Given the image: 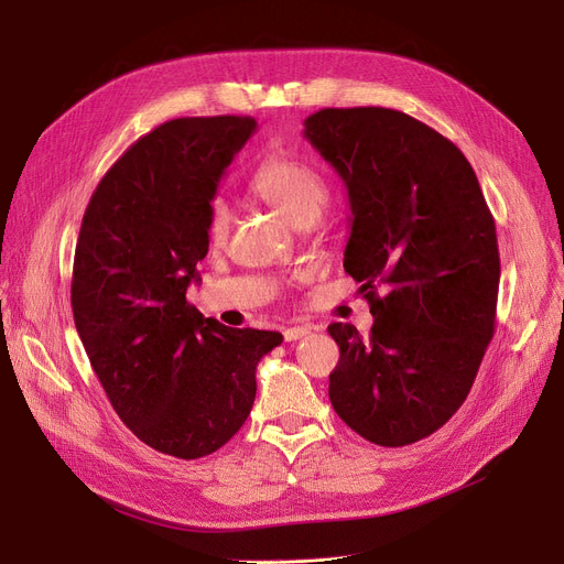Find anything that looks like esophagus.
Wrapping results in <instances>:
<instances>
[{
	"instance_id": "1",
	"label": "esophagus",
	"mask_w": 564,
	"mask_h": 564,
	"mask_svg": "<svg viewBox=\"0 0 564 564\" xmlns=\"http://www.w3.org/2000/svg\"><path fill=\"white\" fill-rule=\"evenodd\" d=\"M308 334H311V327H290V329L283 332V338L288 343H292V340H300V338H304Z\"/></svg>"
}]
</instances>
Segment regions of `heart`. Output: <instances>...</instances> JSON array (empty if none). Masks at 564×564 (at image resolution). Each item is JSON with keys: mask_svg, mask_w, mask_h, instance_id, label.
Wrapping results in <instances>:
<instances>
[{"mask_svg": "<svg viewBox=\"0 0 564 564\" xmlns=\"http://www.w3.org/2000/svg\"><path fill=\"white\" fill-rule=\"evenodd\" d=\"M251 189L270 200L294 226L317 221L329 205L332 192L324 175L308 162L276 153L260 162L251 175ZM232 224L230 203L224 196H213L205 210V235L213 245H221Z\"/></svg>", "mask_w": 564, "mask_h": 564, "instance_id": "heart-1", "label": "heart"}]
</instances>
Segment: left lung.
Returning a JSON list of instances; mask_svg holds the SVG:
<instances>
[{"instance_id":"1","label":"left lung","mask_w":564,"mask_h":564,"mask_svg":"<svg viewBox=\"0 0 564 564\" xmlns=\"http://www.w3.org/2000/svg\"><path fill=\"white\" fill-rule=\"evenodd\" d=\"M304 126L347 187L343 267L375 317L368 338L329 324L340 347L329 400L364 438L409 446L464 404L494 338L496 224L464 153L409 113L329 107Z\"/></svg>"}]
</instances>
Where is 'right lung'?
<instances>
[{"mask_svg": "<svg viewBox=\"0 0 564 564\" xmlns=\"http://www.w3.org/2000/svg\"><path fill=\"white\" fill-rule=\"evenodd\" d=\"M251 116L173 118L98 183L75 247V327L121 421L164 455L198 459L235 436L276 332L203 317L187 288L207 253L205 210L256 132Z\"/></svg>", "mask_w": 564, "mask_h": 564, "instance_id": "add662e5", "label": "right lung"}]
</instances>
